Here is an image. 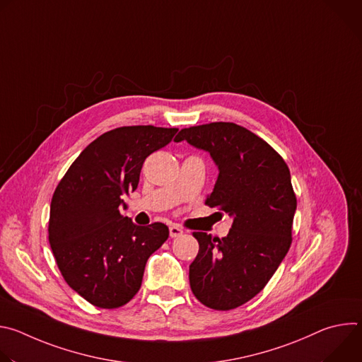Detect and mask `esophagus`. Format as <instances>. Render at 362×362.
Returning a JSON list of instances; mask_svg holds the SVG:
<instances>
[{"label": "esophagus", "instance_id": "esophagus-1", "mask_svg": "<svg viewBox=\"0 0 362 362\" xmlns=\"http://www.w3.org/2000/svg\"><path fill=\"white\" fill-rule=\"evenodd\" d=\"M169 233H170V238H179L180 235H183V229L177 225H172L169 228Z\"/></svg>", "mask_w": 362, "mask_h": 362}]
</instances>
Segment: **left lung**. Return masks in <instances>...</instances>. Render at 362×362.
Segmentation results:
<instances>
[{"instance_id":"8db88e82","label":"left lung","mask_w":362,"mask_h":362,"mask_svg":"<svg viewBox=\"0 0 362 362\" xmlns=\"http://www.w3.org/2000/svg\"><path fill=\"white\" fill-rule=\"evenodd\" d=\"M182 140L209 151L219 175L206 204L233 219L222 239L193 233L199 252L190 288L203 305L228 311L259 293L289 250L296 211L291 173L265 140L235 123L182 129L175 141Z\"/></svg>"}]
</instances>
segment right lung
Listing matches in <instances>:
<instances>
[{
    "label": "right lung",
    "mask_w": 362,
    "mask_h": 362,
    "mask_svg": "<svg viewBox=\"0 0 362 362\" xmlns=\"http://www.w3.org/2000/svg\"><path fill=\"white\" fill-rule=\"evenodd\" d=\"M177 129L126 126L91 141L51 199L48 240L66 282L94 306L113 309L140 289L148 256L169 238L156 222L137 226L120 215L139 185L148 154L169 144Z\"/></svg>",
    "instance_id": "right-lung-1"
}]
</instances>
